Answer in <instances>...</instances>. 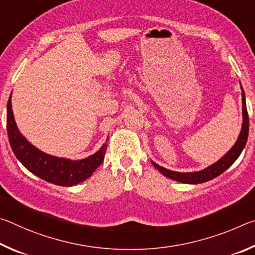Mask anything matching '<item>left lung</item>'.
<instances>
[{
  "mask_svg": "<svg viewBox=\"0 0 255 255\" xmlns=\"http://www.w3.org/2000/svg\"><path fill=\"white\" fill-rule=\"evenodd\" d=\"M241 91H242V116H243V124H242V129L240 131V135L237 137V140L235 144L233 145V147L228 150V152L224 155L222 158H219L217 162H215L211 165L207 166L206 169L196 171V172H176L172 171L169 169H165L161 165H158L157 163L152 161V164L155 166V169H157L161 173L166 176V178L172 179L174 181H178L181 183H188V184H198V183H204L207 181L215 179L216 176L221 175L223 172H225L228 167H230L233 163H234L242 153V150L244 149L245 144L248 141L249 137V115L247 110V102H245V93L242 86L241 82Z\"/></svg>",
  "mask_w": 255,
  "mask_h": 255,
  "instance_id": "1",
  "label": "left lung"
}]
</instances>
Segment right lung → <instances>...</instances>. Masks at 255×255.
Instances as JSON below:
<instances>
[{
	"label": "right lung",
	"mask_w": 255,
	"mask_h": 255,
	"mask_svg": "<svg viewBox=\"0 0 255 255\" xmlns=\"http://www.w3.org/2000/svg\"><path fill=\"white\" fill-rule=\"evenodd\" d=\"M11 98L12 93L8 98L6 107L8 141L16 158L32 174L47 182L62 187H72L89 179L101 165L109 140L108 138L98 152L82 159H70L47 154L30 144L27 138L20 132L12 111Z\"/></svg>",
	"instance_id": "1"
}]
</instances>
